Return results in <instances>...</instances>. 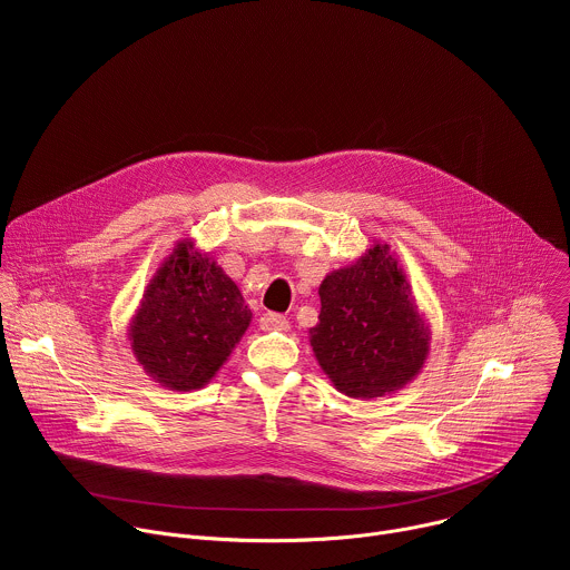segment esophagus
Masks as SVG:
<instances>
[{
    "label": "esophagus",
    "mask_w": 570,
    "mask_h": 570,
    "mask_svg": "<svg viewBox=\"0 0 570 570\" xmlns=\"http://www.w3.org/2000/svg\"><path fill=\"white\" fill-rule=\"evenodd\" d=\"M259 327L264 332H288V320L279 313H264L259 320Z\"/></svg>",
    "instance_id": "34e87169"
}]
</instances>
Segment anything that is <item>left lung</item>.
Listing matches in <instances>:
<instances>
[{"label": "left lung", "mask_w": 570, "mask_h": 570, "mask_svg": "<svg viewBox=\"0 0 570 570\" xmlns=\"http://www.w3.org/2000/svg\"><path fill=\"white\" fill-rule=\"evenodd\" d=\"M308 343L322 372L352 399L387 396L409 385L431 354V330L387 243L372 246L322 279Z\"/></svg>", "instance_id": "obj_1"}]
</instances>
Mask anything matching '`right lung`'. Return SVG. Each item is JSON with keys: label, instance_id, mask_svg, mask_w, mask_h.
I'll return each mask as SVG.
<instances>
[{"label": "right lung", "instance_id": "add662e5", "mask_svg": "<svg viewBox=\"0 0 570 570\" xmlns=\"http://www.w3.org/2000/svg\"><path fill=\"white\" fill-rule=\"evenodd\" d=\"M253 322L238 286L209 253L183 238L148 279L130 317L128 341L161 387L191 392L225 365Z\"/></svg>", "mask_w": 570, "mask_h": 570}]
</instances>
